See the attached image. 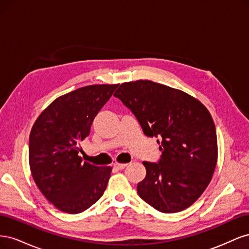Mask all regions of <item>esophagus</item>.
<instances>
[{
    "label": "esophagus",
    "instance_id": "obj_1",
    "mask_svg": "<svg viewBox=\"0 0 249 249\" xmlns=\"http://www.w3.org/2000/svg\"><path fill=\"white\" fill-rule=\"evenodd\" d=\"M127 164H124V163H115L114 164V167L118 170H122V169H124L126 167Z\"/></svg>",
    "mask_w": 249,
    "mask_h": 249
}]
</instances>
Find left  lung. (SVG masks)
<instances>
[{
	"instance_id": "obj_1",
	"label": "left lung",
	"mask_w": 249,
	"mask_h": 249,
	"mask_svg": "<svg viewBox=\"0 0 249 249\" xmlns=\"http://www.w3.org/2000/svg\"><path fill=\"white\" fill-rule=\"evenodd\" d=\"M114 96L137 118L145 136L157 137V163L143 162L139 196L162 213L190 207L206 190L217 163L216 127L208 109L180 90L148 80L124 83Z\"/></svg>"
}]
</instances>
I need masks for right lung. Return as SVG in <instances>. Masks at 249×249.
Returning a JSON list of instances; mask_svg holds the SVG:
<instances>
[{"instance_id": "obj_1", "label": "right lung", "mask_w": 249, "mask_h": 249, "mask_svg": "<svg viewBox=\"0 0 249 249\" xmlns=\"http://www.w3.org/2000/svg\"><path fill=\"white\" fill-rule=\"evenodd\" d=\"M117 87L90 85L58 97L36 119L30 133L29 163L34 182L62 212H84L106 190L112 168L83 162L79 144Z\"/></svg>"}]
</instances>
